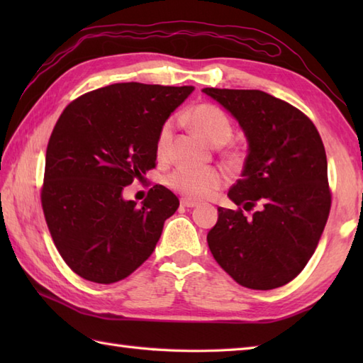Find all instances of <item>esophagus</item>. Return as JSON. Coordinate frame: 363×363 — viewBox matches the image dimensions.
I'll return each instance as SVG.
<instances>
[{
    "instance_id": "1",
    "label": "esophagus",
    "mask_w": 363,
    "mask_h": 363,
    "mask_svg": "<svg viewBox=\"0 0 363 363\" xmlns=\"http://www.w3.org/2000/svg\"><path fill=\"white\" fill-rule=\"evenodd\" d=\"M181 206L182 207H196L198 203L194 201V199H189V198H182L181 199Z\"/></svg>"
}]
</instances>
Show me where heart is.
Masks as SVG:
<instances>
[{
	"instance_id": "b5f03b06",
	"label": "heart",
	"mask_w": 363,
	"mask_h": 363,
	"mask_svg": "<svg viewBox=\"0 0 363 363\" xmlns=\"http://www.w3.org/2000/svg\"><path fill=\"white\" fill-rule=\"evenodd\" d=\"M187 120L196 134L215 146L226 143L233 135V123L229 117L212 104L194 107L187 115ZM172 135L173 123L172 120H167L157 135V152L160 156L167 152ZM225 174L218 168L179 167L168 176V186L189 199H203L212 196L225 184Z\"/></svg>"
}]
</instances>
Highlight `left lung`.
I'll return each mask as SVG.
<instances>
[{"label":"left lung","mask_w":363,"mask_h":363,"mask_svg":"<svg viewBox=\"0 0 363 363\" xmlns=\"http://www.w3.org/2000/svg\"><path fill=\"white\" fill-rule=\"evenodd\" d=\"M237 120L248 142L242 177L229 199L258 211L218 207L211 252L243 287L272 290L303 272L330 209L328 160L313 123L296 107L262 90L203 89Z\"/></svg>","instance_id":"1"}]
</instances>
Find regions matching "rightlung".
I'll return each instance as SVG.
<instances>
[{
	"mask_svg": "<svg viewBox=\"0 0 363 363\" xmlns=\"http://www.w3.org/2000/svg\"><path fill=\"white\" fill-rule=\"evenodd\" d=\"M194 86L121 82L65 107L45 157L42 206L54 245L76 274L125 279L148 259L179 199L154 186L142 206L123 198L157 159L162 125Z\"/></svg>",
	"mask_w": 363,
	"mask_h": 363,
	"instance_id": "add662e5",
	"label": "right lung"
}]
</instances>
